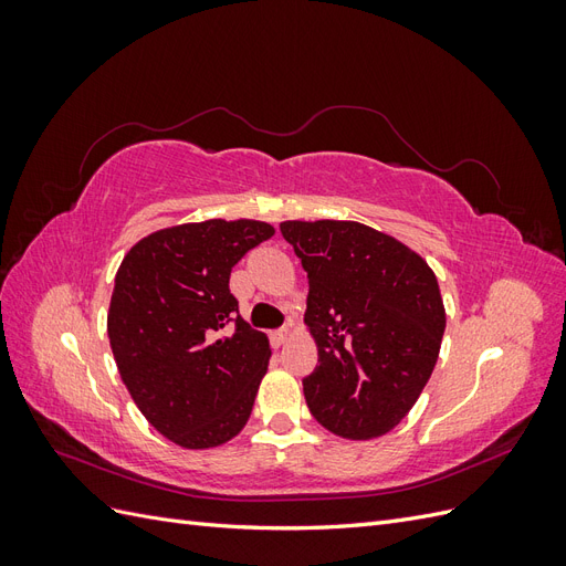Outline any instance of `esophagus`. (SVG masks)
Wrapping results in <instances>:
<instances>
[{
    "label": "esophagus",
    "instance_id": "esophagus-1",
    "mask_svg": "<svg viewBox=\"0 0 566 566\" xmlns=\"http://www.w3.org/2000/svg\"><path fill=\"white\" fill-rule=\"evenodd\" d=\"M287 339H290V331H285V328H281V331H273V333H271L273 347H283Z\"/></svg>",
    "mask_w": 566,
    "mask_h": 566
}]
</instances>
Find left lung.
<instances>
[{"label":"left lung","instance_id":"obj_1","mask_svg":"<svg viewBox=\"0 0 566 566\" xmlns=\"http://www.w3.org/2000/svg\"><path fill=\"white\" fill-rule=\"evenodd\" d=\"M310 279L304 323L318 366L302 380L312 416L337 437L397 427L434 370L447 312L434 271L358 221H283Z\"/></svg>","mask_w":566,"mask_h":566}]
</instances>
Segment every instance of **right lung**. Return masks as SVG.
Masks as SVG:
<instances>
[{
    "label": "right lung",
    "instance_id": "right-lung-1",
    "mask_svg": "<svg viewBox=\"0 0 566 566\" xmlns=\"http://www.w3.org/2000/svg\"><path fill=\"white\" fill-rule=\"evenodd\" d=\"M273 227L210 219L146 235L117 269L108 312L115 364L144 418L184 449L243 430L269 366V337L238 314L231 269Z\"/></svg>",
    "mask_w": 566,
    "mask_h": 566
}]
</instances>
